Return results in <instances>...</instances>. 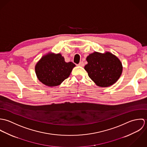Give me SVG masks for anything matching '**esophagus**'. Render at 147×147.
Wrapping results in <instances>:
<instances>
[{
    "label": "esophagus",
    "instance_id": "obj_1",
    "mask_svg": "<svg viewBox=\"0 0 147 147\" xmlns=\"http://www.w3.org/2000/svg\"><path fill=\"white\" fill-rule=\"evenodd\" d=\"M78 65L79 66H80V67H83L84 65V63H83V62H80L79 64H78Z\"/></svg>",
    "mask_w": 147,
    "mask_h": 147
}]
</instances>
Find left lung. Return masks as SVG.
<instances>
[{
	"label": "left lung",
	"instance_id": "obj_1",
	"mask_svg": "<svg viewBox=\"0 0 147 147\" xmlns=\"http://www.w3.org/2000/svg\"><path fill=\"white\" fill-rule=\"evenodd\" d=\"M88 64L84 69L89 77L98 86L108 87L119 79L123 66L119 59L109 51L104 53L94 52L86 59Z\"/></svg>",
	"mask_w": 147,
	"mask_h": 147
}]
</instances>
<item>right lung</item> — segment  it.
Wrapping results in <instances>:
<instances>
[{
  "mask_svg": "<svg viewBox=\"0 0 147 147\" xmlns=\"http://www.w3.org/2000/svg\"><path fill=\"white\" fill-rule=\"evenodd\" d=\"M75 64L65 62L60 53H49L44 55L35 66L38 79L48 86H57L68 78Z\"/></svg>",
  "mask_w": 147,
  "mask_h": 147,
  "instance_id": "add662e5",
  "label": "right lung"
}]
</instances>
